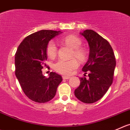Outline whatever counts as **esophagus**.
Returning <instances> with one entry per match:
<instances>
[{
	"label": "esophagus",
	"mask_w": 130,
	"mask_h": 130,
	"mask_svg": "<svg viewBox=\"0 0 130 130\" xmlns=\"http://www.w3.org/2000/svg\"><path fill=\"white\" fill-rule=\"evenodd\" d=\"M62 78H63V79H70V77H69V76H62Z\"/></svg>",
	"instance_id": "1"
}]
</instances>
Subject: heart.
<instances>
[{
	"mask_svg": "<svg viewBox=\"0 0 130 130\" xmlns=\"http://www.w3.org/2000/svg\"><path fill=\"white\" fill-rule=\"evenodd\" d=\"M61 42L73 49L72 57H75L79 61H83L86 59V51L82 48V41L79 37L74 35L66 36L61 39ZM58 48L53 41L48 42L46 47V53L50 58H54L57 54ZM78 67V62L75 59L70 60H60L54 65V69L58 72L65 75H69Z\"/></svg>",
	"mask_w": 130,
	"mask_h": 130,
	"instance_id": "obj_1",
	"label": "heart"
}]
</instances>
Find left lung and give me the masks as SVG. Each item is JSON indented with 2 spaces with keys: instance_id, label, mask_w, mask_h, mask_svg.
<instances>
[{
  "instance_id": "1",
  "label": "left lung",
  "mask_w": 130,
  "mask_h": 130,
  "mask_svg": "<svg viewBox=\"0 0 130 130\" xmlns=\"http://www.w3.org/2000/svg\"><path fill=\"white\" fill-rule=\"evenodd\" d=\"M89 47L88 60L83 70L89 79L80 77L79 86L74 91L77 99L86 104L96 102L106 93L113 81L116 58L110 44L92 30L80 32Z\"/></svg>"
}]
</instances>
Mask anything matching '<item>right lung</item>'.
I'll list each match as a JSON object with an SVG mask.
<instances>
[{
	"label": "right lung",
	"instance_id": "right-lung-1",
	"mask_svg": "<svg viewBox=\"0 0 130 130\" xmlns=\"http://www.w3.org/2000/svg\"><path fill=\"white\" fill-rule=\"evenodd\" d=\"M61 31L42 30L24 39L15 54V74L26 96L32 101L45 103L55 97L62 81L61 75L51 72L49 77L42 75L47 60L48 42Z\"/></svg>",
	"mask_w": 130,
	"mask_h": 130
}]
</instances>
